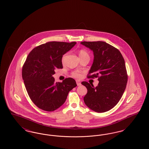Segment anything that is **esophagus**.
I'll return each mask as SVG.
<instances>
[{
	"instance_id": "34e87169",
	"label": "esophagus",
	"mask_w": 149,
	"mask_h": 149,
	"mask_svg": "<svg viewBox=\"0 0 149 149\" xmlns=\"http://www.w3.org/2000/svg\"><path fill=\"white\" fill-rule=\"evenodd\" d=\"M77 84L78 86H79V85H81V83L80 81H79L78 80H77Z\"/></svg>"
}]
</instances>
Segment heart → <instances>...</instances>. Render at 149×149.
<instances>
[{
	"label": "heart",
	"mask_w": 149,
	"mask_h": 149,
	"mask_svg": "<svg viewBox=\"0 0 149 149\" xmlns=\"http://www.w3.org/2000/svg\"><path fill=\"white\" fill-rule=\"evenodd\" d=\"M89 56L88 53L85 51V50H80L79 52V56ZM64 58H63V60ZM72 75L73 77L75 78H80L82 77L81 72L80 71H74L72 72Z\"/></svg>",
	"instance_id": "obj_1"
}]
</instances>
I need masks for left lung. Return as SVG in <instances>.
<instances>
[{"label": "left lung", "mask_w": 149, "mask_h": 149, "mask_svg": "<svg viewBox=\"0 0 149 149\" xmlns=\"http://www.w3.org/2000/svg\"><path fill=\"white\" fill-rule=\"evenodd\" d=\"M93 52L94 60L88 78L98 77L99 83L94 87L83 81L88 90L84 97L86 106L93 111L103 113L113 108L120 101L127 83L124 58L120 51L103 41L81 42Z\"/></svg>", "instance_id": "8db88e82"}]
</instances>
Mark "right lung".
<instances>
[{"label":"right lung","instance_id":"right-lung-1","mask_svg":"<svg viewBox=\"0 0 149 149\" xmlns=\"http://www.w3.org/2000/svg\"><path fill=\"white\" fill-rule=\"evenodd\" d=\"M77 42L52 41L31 51L22 69V78L29 97L36 106L54 111L66 101L69 92L77 85L71 78L55 82L56 69H63L62 57Z\"/></svg>","mask_w":149,"mask_h":149}]
</instances>
